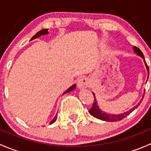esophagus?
<instances>
[{
	"instance_id": "obj_1",
	"label": "esophagus",
	"mask_w": 151,
	"mask_h": 151,
	"mask_svg": "<svg viewBox=\"0 0 151 151\" xmlns=\"http://www.w3.org/2000/svg\"><path fill=\"white\" fill-rule=\"evenodd\" d=\"M88 85H89V79L87 77H82L77 82V88L79 89L88 88Z\"/></svg>"
}]
</instances>
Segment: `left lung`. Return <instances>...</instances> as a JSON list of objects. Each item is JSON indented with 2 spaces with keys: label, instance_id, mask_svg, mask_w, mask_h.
<instances>
[{
  "label": "left lung",
  "instance_id": "8db88e82",
  "mask_svg": "<svg viewBox=\"0 0 151 151\" xmlns=\"http://www.w3.org/2000/svg\"><path fill=\"white\" fill-rule=\"evenodd\" d=\"M133 49L134 52L137 53V55L140 56L141 58H142L144 59L145 64L146 68H147V77H149V67L147 65V63L145 62V58H144V55H143V53L142 52V51L139 48H138V47H134ZM93 96H94V101L93 103L92 107L89 109L88 112H89V113L91 114V115H93V116L95 117V118H98V119H100V120H102V121H109V122H115V121H121V120H122L123 118H124L125 117L129 115L131 112H133V111L134 110V109H136L139 104H140V103L142 102V101L145 96V93H144V95L142 96V99L140 100V101H139L136 106H134L133 108H132L130 110L127 111V112H124V113H122V114H118V115H113V114H112H112L106 113V112H102V111L100 109L99 106H98V104H97V101H96V99L95 94H94V93H93Z\"/></svg>",
  "mask_w": 151,
  "mask_h": 151
}]
</instances>
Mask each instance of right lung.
Masks as SVG:
<instances>
[{
    "mask_svg": "<svg viewBox=\"0 0 151 151\" xmlns=\"http://www.w3.org/2000/svg\"><path fill=\"white\" fill-rule=\"evenodd\" d=\"M47 33H48V29H43V30H40V31H39V32H38V33H36V35H34V36H33V37H32V39H30V41L33 40V39H36V38H38V37H39V36H42V35H46V34H47ZM75 87H76V84L73 85L72 86L70 87V88H68V89H67L66 91H65L64 93H63V94L67 93L70 92V91H72L73 90H74V88H75ZM57 118H58V113L56 114V115H55V118H53L52 121L50 123V124H52V123H53L55 122L56 120H57Z\"/></svg>",
    "mask_w": 151,
    "mask_h": 151,
    "instance_id": "1",
    "label": "right lung"
}]
</instances>
